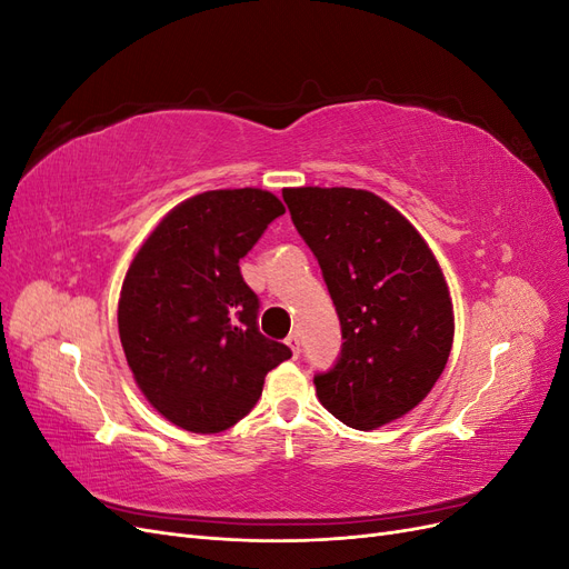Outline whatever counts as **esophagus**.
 I'll use <instances>...</instances> for the list:
<instances>
[{
	"mask_svg": "<svg viewBox=\"0 0 569 569\" xmlns=\"http://www.w3.org/2000/svg\"><path fill=\"white\" fill-rule=\"evenodd\" d=\"M287 347L291 349V353H295V358L299 356V351H301V341H299V335H297V332L287 337Z\"/></svg>",
	"mask_w": 569,
	"mask_h": 569,
	"instance_id": "1",
	"label": "esophagus"
}]
</instances>
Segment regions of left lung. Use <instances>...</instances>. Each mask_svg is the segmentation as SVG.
I'll return each instance as SVG.
<instances>
[{"label": "left lung", "mask_w": 569, "mask_h": 569, "mask_svg": "<svg viewBox=\"0 0 569 569\" xmlns=\"http://www.w3.org/2000/svg\"><path fill=\"white\" fill-rule=\"evenodd\" d=\"M282 197L341 322L335 368L313 377L320 403L363 432L403 418L453 347V303L432 249L366 189L289 187Z\"/></svg>", "instance_id": "obj_1"}]
</instances>
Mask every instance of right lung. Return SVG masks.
Listing matches in <instances>:
<instances>
[{
	"label": "right lung",
	"instance_id": "add662e5",
	"mask_svg": "<svg viewBox=\"0 0 569 569\" xmlns=\"http://www.w3.org/2000/svg\"><path fill=\"white\" fill-rule=\"evenodd\" d=\"M284 213L266 189H213L178 203L126 272L118 335L137 387L166 420L216 435L261 399L266 375L291 358L258 332V297L239 272Z\"/></svg>",
	"mask_w": 569,
	"mask_h": 569
}]
</instances>
